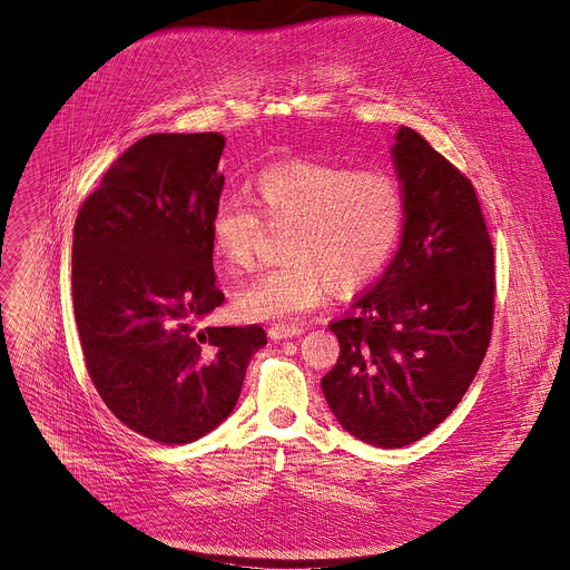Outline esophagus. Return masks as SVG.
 <instances>
[{"label":"esophagus","instance_id":"esophagus-1","mask_svg":"<svg viewBox=\"0 0 570 570\" xmlns=\"http://www.w3.org/2000/svg\"><path fill=\"white\" fill-rule=\"evenodd\" d=\"M302 332H305V327H297V325H273L268 330V336L273 341H284V338H295L299 336Z\"/></svg>","mask_w":570,"mask_h":570}]
</instances>
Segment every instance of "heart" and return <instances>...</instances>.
I'll use <instances>...</instances> for the list:
<instances>
[{
  "label": "heart",
  "instance_id": "1",
  "mask_svg": "<svg viewBox=\"0 0 570 570\" xmlns=\"http://www.w3.org/2000/svg\"><path fill=\"white\" fill-rule=\"evenodd\" d=\"M254 197L258 213L229 195L210 217L213 254L232 277L254 265L262 216L268 229L286 234V265L236 295V309L252 321L288 323L316 309L330 288L336 295L362 291L383 273L405 224V189L387 169L277 163L256 176Z\"/></svg>",
  "mask_w": 570,
  "mask_h": 570
}]
</instances>
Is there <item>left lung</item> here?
I'll return each mask as SVG.
<instances>
[{
  "instance_id": "8db88e82",
  "label": "left lung",
  "mask_w": 570,
  "mask_h": 570,
  "mask_svg": "<svg viewBox=\"0 0 570 570\" xmlns=\"http://www.w3.org/2000/svg\"><path fill=\"white\" fill-rule=\"evenodd\" d=\"M405 224L385 273L330 323L338 360L325 401L357 440L399 449L459 405L485 357L495 258L472 183L412 128L394 135Z\"/></svg>"
}]
</instances>
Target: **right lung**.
<instances>
[{
    "label": "right lung",
    "mask_w": 570,
    "mask_h": 570,
    "mask_svg": "<svg viewBox=\"0 0 570 570\" xmlns=\"http://www.w3.org/2000/svg\"><path fill=\"white\" fill-rule=\"evenodd\" d=\"M219 132L135 141L82 204L72 232V307L91 381L135 433L187 444L238 403L258 325L206 327L215 284L210 217L224 176Z\"/></svg>",
    "instance_id": "1"
}]
</instances>
